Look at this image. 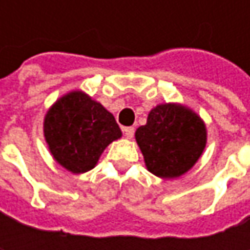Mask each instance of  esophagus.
<instances>
[{
    "label": "esophagus",
    "instance_id": "obj_1",
    "mask_svg": "<svg viewBox=\"0 0 250 250\" xmlns=\"http://www.w3.org/2000/svg\"><path fill=\"white\" fill-rule=\"evenodd\" d=\"M133 133H135V128H132V126L124 128V135H125L126 139H132L133 138Z\"/></svg>",
    "mask_w": 250,
    "mask_h": 250
}]
</instances>
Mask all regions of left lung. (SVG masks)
I'll list each match as a JSON object with an SVG mask.
<instances>
[{"mask_svg":"<svg viewBox=\"0 0 250 250\" xmlns=\"http://www.w3.org/2000/svg\"><path fill=\"white\" fill-rule=\"evenodd\" d=\"M135 139L147 171L163 179L179 178L203 154L206 124L187 105L164 103L151 108L146 125L135 132Z\"/></svg>","mask_w":250,"mask_h":250,"instance_id":"obj_1","label":"left lung"}]
</instances>
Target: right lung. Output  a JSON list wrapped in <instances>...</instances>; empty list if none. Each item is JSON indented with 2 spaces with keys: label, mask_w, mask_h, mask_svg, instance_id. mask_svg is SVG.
Instances as JSON below:
<instances>
[{
  "label": "right lung",
  "mask_w": 250,
  "mask_h": 250,
  "mask_svg": "<svg viewBox=\"0 0 250 250\" xmlns=\"http://www.w3.org/2000/svg\"><path fill=\"white\" fill-rule=\"evenodd\" d=\"M43 130L54 160L72 174L96 167L105 147L122 136L114 115L82 90L54 103L45 112Z\"/></svg>",
  "instance_id": "1"
}]
</instances>
